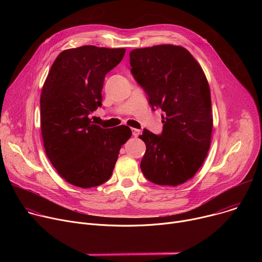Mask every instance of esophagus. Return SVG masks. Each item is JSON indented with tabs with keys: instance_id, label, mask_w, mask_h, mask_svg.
I'll list each match as a JSON object with an SVG mask.
<instances>
[{
	"instance_id": "34e87169",
	"label": "esophagus",
	"mask_w": 262,
	"mask_h": 262,
	"mask_svg": "<svg viewBox=\"0 0 262 262\" xmlns=\"http://www.w3.org/2000/svg\"><path fill=\"white\" fill-rule=\"evenodd\" d=\"M132 133H133V136H134V137H138V136L140 135V129L132 128Z\"/></svg>"
}]
</instances>
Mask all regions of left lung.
I'll use <instances>...</instances> for the list:
<instances>
[{"label": "left lung", "mask_w": 262, "mask_h": 262, "mask_svg": "<svg viewBox=\"0 0 262 262\" xmlns=\"http://www.w3.org/2000/svg\"><path fill=\"white\" fill-rule=\"evenodd\" d=\"M129 61L152 110L164 112L162 134L144 129L140 136L146 144L141 170L156 184H181L197 173L210 147L212 113L205 74L191 53L179 46L136 49Z\"/></svg>", "instance_id": "obj_1"}]
</instances>
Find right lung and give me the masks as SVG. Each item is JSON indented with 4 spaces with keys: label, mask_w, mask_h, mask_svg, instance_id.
<instances>
[{
    "label": "right lung",
    "mask_w": 262,
    "mask_h": 262,
    "mask_svg": "<svg viewBox=\"0 0 262 262\" xmlns=\"http://www.w3.org/2000/svg\"><path fill=\"white\" fill-rule=\"evenodd\" d=\"M125 49L84 46L65 50L53 63L40 96L41 135L47 156L67 182L83 189L108 180L128 126L101 128L89 115L101 106L105 74Z\"/></svg>",
    "instance_id": "1"
}]
</instances>
